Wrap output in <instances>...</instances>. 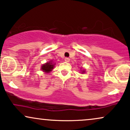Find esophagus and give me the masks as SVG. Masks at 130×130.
<instances>
[{
	"instance_id": "esophagus-1",
	"label": "esophagus",
	"mask_w": 130,
	"mask_h": 130,
	"mask_svg": "<svg viewBox=\"0 0 130 130\" xmlns=\"http://www.w3.org/2000/svg\"><path fill=\"white\" fill-rule=\"evenodd\" d=\"M70 60V59L68 58V57H65V61L66 62H69Z\"/></svg>"
}]
</instances>
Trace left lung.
Segmentation results:
<instances>
[{
    "label": "left lung",
    "mask_w": 130,
    "mask_h": 130,
    "mask_svg": "<svg viewBox=\"0 0 130 130\" xmlns=\"http://www.w3.org/2000/svg\"><path fill=\"white\" fill-rule=\"evenodd\" d=\"M82 73H83V72H82Z\"/></svg>",
    "instance_id": "8db88e82"
}]
</instances>
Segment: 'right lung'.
Returning a JSON list of instances; mask_svg holds the SVG:
<instances>
[{
    "mask_svg": "<svg viewBox=\"0 0 130 130\" xmlns=\"http://www.w3.org/2000/svg\"><path fill=\"white\" fill-rule=\"evenodd\" d=\"M54 64H53L51 62H49V63L48 62V63L42 65L41 70H43V71L45 72V73H49V72L52 71L53 68H54Z\"/></svg>",
    "mask_w": 130,
    "mask_h": 130,
    "instance_id": "1",
    "label": "right lung"
}]
</instances>
